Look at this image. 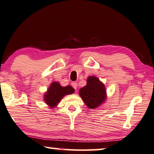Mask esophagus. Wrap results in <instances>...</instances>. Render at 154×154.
<instances>
[{
    "instance_id": "obj_1",
    "label": "esophagus",
    "mask_w": 154,
    "mask_h": 154,
    "mask_svg": "<svg viewBox=\"0 0 154 154\" xmlns=\"http://www.w3.org/2000/svg\"><path fill=\"white\" fill-rule=\"evenodd\" d=\"M72 86L73 87H74V89H75V90L77 89V86H78V85H77V83H76V82H72Z\"/></svg>"
}]
</instances>
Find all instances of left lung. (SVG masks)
<instances>
[{
    "label": "left lung",
    "mask_w": 154,
    "mask_h": 154,
    "mask_svg": "<svg viewBox=\"0 0 154 154\" xmlns=\"http://www.w3.org/2000/svg\"><path fill=\"white\" fill-rule=\"evenodd\" d=\"M104 85L95 76L87 79V85L79 90V95L91 109L96 108L104 102L106 97Z\"/></svg>",
    "instance_id": "obj_1"
}]
</instances>
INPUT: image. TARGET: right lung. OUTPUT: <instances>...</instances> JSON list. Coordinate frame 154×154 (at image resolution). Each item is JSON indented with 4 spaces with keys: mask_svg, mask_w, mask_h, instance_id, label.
Returning a JSON list of instances; mask_svg holds the SVG:
<instances>
[{
    "mask_svg": "<svg viewBox=\"0 0 154 154\" xmlns=\"http://www.w3.org/2000/svg\"><path fill=\"white\" fill-rule=\"evenodd\" d=\"M74 92V89L69 85L62 87L58 82H53L51 83L47 92L44 94V102L50 108H53L57 106L65 95L72 94Z\"/></svg>",
    "mask_w": 154,
    "mask_h": 154,
    "instance_id": "right-lung-1",
    "label": "right lung"
}]
</instances>
